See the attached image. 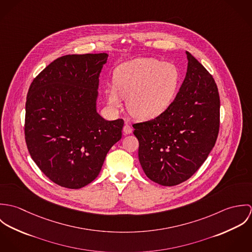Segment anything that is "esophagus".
I'll list each match as a JSON object with an SVG mask.
<instances>
[{
  "label": "esophagus",
  "mask_w": 252,
  "mask_h": 252,
  "mask_svg": "<svg viewBox=\"0 0 252 252\" xmlns=\"http://www.w3.org/2000/svg\"><path fill=\"white\" fill-rule=\"evenodd\" d=\"M132 131H133V128H132L128 123H125V125H124V127H123V132H124V134H125V135H129V134L132 133Z\"/></svg>",
  "instance_id": "obj_1"
}]
</instances>
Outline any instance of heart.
<instances>
[{"mask_svg":"<svg viewBox=\"0 0 252 252\" xmlns=\"http://www.w3.org/2000/svg\"><path fill=\"white\" fill-rule=\"evenodd\" d=\"M112 80L113 85L105 90L108 106L120 108L123 98H127L128 111L134 118L151 120L173 104L180 89L181 74L173 63L142 57L116 67Z\"/></svg>","mask_w":252,"mask_h":252,"instance_id":"b5f03b06","label":"heart"}]
</instances>
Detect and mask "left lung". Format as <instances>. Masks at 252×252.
I'll list each match as a JSON object with an SVG mask.
<instances>
[{
  "label": "left lung",
  "mask_w": 252,
  "mask_h": 252,
  "mask_svg": "<svg viewBox=\"0 0 252 252\" xmlns=\"http://www.w3.org/2000/svg\"><path fill=\"white\" fill-rule=\"evenodd\" d=\"M185 53L187 72L171 107L154 119L133 125L144 174L164 186L193 176L214 148L219 131L216 81L191 53Z\"/></svg>",
  "instance_id": "8db88e82"
}]
</instances>
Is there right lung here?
I'll return each mask as SVG.
<instances>
[{"label":"right lung","mask_w":252,"mask_h":252,"mask_svg":"<svg viewBox=\"0 0 252 252\" xmlns=\"http://www.w3.org/2000/svg\"><path fill=\"white\" fill-rule=\"evenodd\" d=\"M108 54L65 55L30 85L25 139L39 170L56 184L78 189L95 180L124 121L97 111L99 77Z\"/></svg>","instance_id":"right-lung-1"}]
</instances>
